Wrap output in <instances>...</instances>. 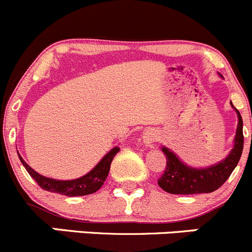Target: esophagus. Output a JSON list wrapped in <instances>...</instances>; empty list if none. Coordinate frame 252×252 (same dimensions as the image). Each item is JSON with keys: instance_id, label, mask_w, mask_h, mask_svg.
<instances>
[{"instance_id": "obj_1", "label": "esophagus", "mask_w": 252, "mask_h": 252, "mask_svg": "<svg viewBox=\"0 0 252 252\" xmlns=\"http://www.w3.org/2000/svg\"><path fill=\"white\" fill-rule=\"evenodd\" d=\"M157 140H158V134H157L156 130H152V129L146 130L144 133V135H142V142L146 146H152Z\"/></svg>"}]
</instances>
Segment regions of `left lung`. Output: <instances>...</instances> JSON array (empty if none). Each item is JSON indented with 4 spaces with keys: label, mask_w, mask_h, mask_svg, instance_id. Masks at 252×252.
Masks as SVG:
<instances>
[{
    "label": "left lung",
    "mask_w": 252,
    "mask_h": 252,
    "mask_svg": "<svg viewBox=\"0 0 252 252\" xmlns=\"http://www.w3.org/2000/svg\"><path fill=\"white\" fill-rule=\"evenodd\" d=\"M232 107L234 108L238 116V126H236L233 149L222 161L205 168H195L184 163L168 147H161L167 158V166L163 175L158 179V185L164 191L178 195L205 194V192L215 191L220 185L224 184L238 164L244 147L243 119L240 112L233 105Z\"/></svg>",
    "instance_id": "8db88e82"
}]
</instances>
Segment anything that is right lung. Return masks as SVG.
Segmentation results:
<instances>
[{"mask_svg": "<svg viewBox=\"0 0 252 252\" xmlns=\"http://www.w3.org/2000/svg\"><path fill=\"white\" fill-rule=\"evenodd\" d=\"M118 152L119 147L114 146L113 149H111L110 151L100 159V162H98L89 173H86L85 175H83V177L80 178H77V179L70 180H58L52 179V178L48 177H44V175L35 172L34 169L23 159V157L20 156L19 152H18V156H19L20 162H22L23 166L25 167L28 173L32 175V179L39 184V187H41L44 190H47V191L73 197L90 195L97 191V190L102 187L106 178H107L108 172H110L111 168L112 159H113V157L116 156V154H118Z\"/></svg>", "mask_w": 252, "mask_h": 252, "instance_id": "obj_1", "label": "right lung"}]
</instances>
